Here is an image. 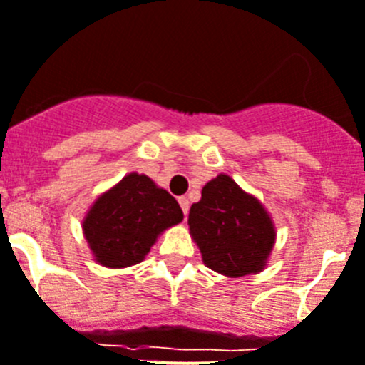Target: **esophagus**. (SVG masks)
<instances>
[{"label": "esophagus", "mask_w": 365, "mask_h": 365, "mask_svg": "<svg viewBox=\"0 0 365 365\" xmlns=\"http://www.w3.org/2000/svg\"><path fill=\"white\" fill-rule=\"evenodd\" d=\"M178 202H180V206H182L183 213L187 215V213H189V198L187 197H180V198H178Z\"/></svg>", "instance_id": "obj_1"}]
</instances>
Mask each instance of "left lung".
Listing matches in <instances>:
<instances>
[{
    "label": "left lung",
    "mask_w": 365,
    "mask_h": 365,
    "mask_svg": "<svg viewBox=\"0 0 365 365\" xmlns=\"http://www.w3.org/2000/svg\"><path fill=\"white\" fill-rule=\"evenodd\" d=\"M187 225L204 265L228 278L262 272L277 243L271 213L228 174H219L202 187Z\"/></svg>",
    "instance_id": "left-lung-1"
}]
</instances>
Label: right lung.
I'll return each mask as SVG.
<instances>
[{
	"label": "right lung",
	"instance_id": "obj_1",
	"mask_svg": "<svg viewBox=\"0 0 365 365\" xmlns=\"http://www.w3.org/2000/svg\"><path fill=\"white\" fill-rule=\"evenodd\" d=\"M182 220L176 198L146 174L130 173L93 202L81 228L94 262L125 269L143 262L159 235Z\"/></svg>",
	"mask_w": 365,
	"mask_h": 365
}]
</instances>
